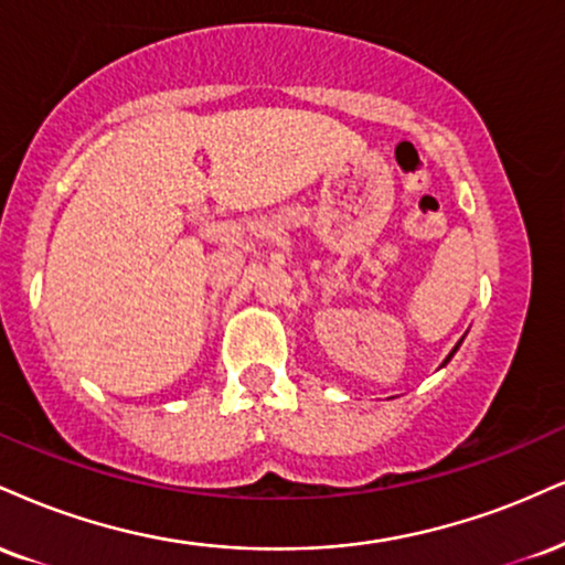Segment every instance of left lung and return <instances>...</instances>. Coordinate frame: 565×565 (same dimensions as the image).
<instances>
[{"label":"left lung","mask_w":565,"mask_h":565,"mask_svg":"<svg viewBox=\"0 0 565 565\" xmlns=\"http://www.w3.org/2000/svg\"><path fill=\"white\" fill-rule=\"evenodd\" d=\"M458 348H460V342H458V344H455V350H458ZM455 350H452V352H450V358H452V355H455ZM450 358H447V360H450ZM447 360H445V363H447Z\"/></svg>","instance_id":"8db88e82"}]
</instances>
